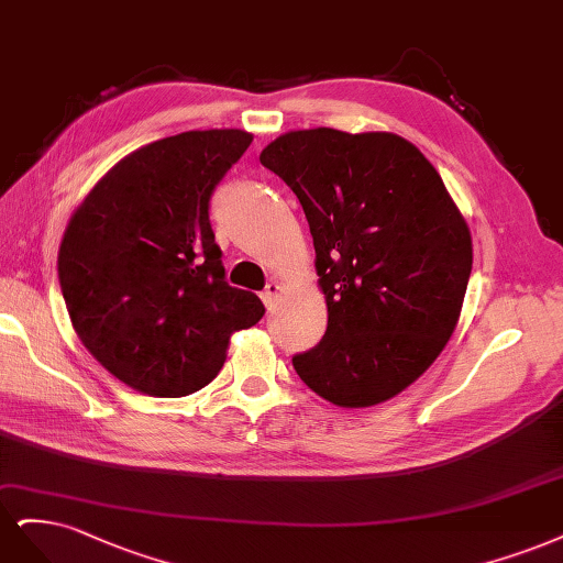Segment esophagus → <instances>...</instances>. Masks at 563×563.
<instances>
[{"label":"esophagus","mask_w":563,"mask_h":563,"mask_svg":"<svg viewBox=\"0 0 563 563\" xmlns=\"http://www.w3.org/2000/svg\"><path fill=\"white\" fill-rule=\"evenodd\" d=\"M278 292H280V285H278L276 280H268V283H266V287L262 289V301L266 303V308L274 306V301H276Z\"/></svg>","instance_id":"esophagus-1"}]
</instances>
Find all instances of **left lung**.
<instances>
[{"label": "left lung", "instance_id": "1", "mask_svg": "<svg viewBox=\"0 0 563 563\" xmlns=\"http://www.w3.org/2000/svg\"><path fill=\"white\" fill-rule=\"evenodd\" d=\"M313 235L328 330L297 353L303 384L372 407L413 384L456 328L473 241L432 163L400 135L292 131L260 156Z\"/></svg>", "mask_w": 563, "mask_h": 563}]
</instances>
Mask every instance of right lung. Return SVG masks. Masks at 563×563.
Returning a JSON list of instances; mask_svg holds the SVG:
<instances>
[{
    "instance_id": "obj_1",
    "label": "right lung",
    "mask_w": 563,
    "mask_h": 563,
    "mask_svg": "<svg viewBox=\"0 0 563 563\" xmlns=\"http://www.w3.org/2000/svg\"><path fill=\"white\" fill-rule=\"evenodd\" d=\"M245 131H189L119 161L71 214L58 278L75 332L125 386L156 397L201 390L235 330L264 303L224 278L210 198L245 154Z\"/></svg>"
}]
</instances>
